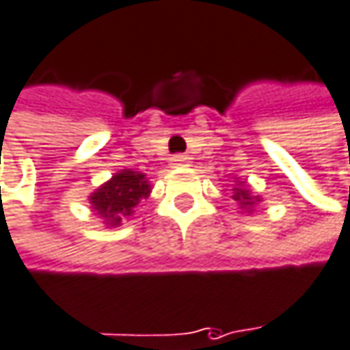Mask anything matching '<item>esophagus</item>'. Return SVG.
I'll list each match as a JSON object with an SVG mask.
<instances>
[{
  "label": "esophagus",
  "mask_w": 350,
  "mask_h": 350,
  "mask_svg": "<svg viewBox=\"0 0 350 350\" xmlns=\"http://www.w3.org/2000/svg\"><path fill=\"white\" fill-rule=\"evenodd\" d=\"M188 156L186 154H176V156H172V162H174L176 166H186L188 164Z\"/></svg>",
  "instance_id": "34e87169"
}]
</instances>
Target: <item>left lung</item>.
Returning a JSON list of instances; mask_svg holds the SVG:
<instances>
[{
  "label": "left lung",
  "instance_id": "obj_1",
  "mask_svg": "<svg viewBox=\"0 0 350 350\" xmlns=\"http://www.w3.org/2000/svg\"><path fill=\"white\" fill-rule=\"evenodd\" d=\"M242 184V182H240ZM237 202L240 204L242 210H248L250 212V208L254 202H258V196H250V192H248V188H234V196H232Z\"/></svg>",
  "mask_w": 350,
  "mask_h": 350
}]
</instances>
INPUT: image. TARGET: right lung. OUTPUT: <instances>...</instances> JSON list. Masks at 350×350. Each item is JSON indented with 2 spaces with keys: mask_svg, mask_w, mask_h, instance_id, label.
Returning a JSON list of instances; mask_svg holds the SVG:
<instances>
[{
  "mask_svg": "<svg viewBox=\"0 0 350 350\" xmlns=\"http://www.w3.org/2000/svg\"><path fill=\"white\" fill-rule=\"evenodd\" d=\"M150 182L146 174L134 170H120L90 196L94 212L106 226H120L124 218L132 216L134 208L150 196Z\"/></svg>",
  "mask_w": 350,
  "mask_h": 350,
  "instance_id": "obj_1",
  "label": "right lung"
}]
</instances>
